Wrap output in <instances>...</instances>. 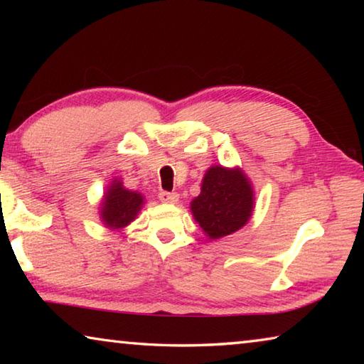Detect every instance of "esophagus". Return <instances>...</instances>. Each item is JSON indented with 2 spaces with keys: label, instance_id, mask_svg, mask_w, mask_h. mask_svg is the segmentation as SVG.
I'll return each instance as SVG.
<instances>
[{
  "label": "esophagus",
  "instance_id": "obj_1",
  "mask_svg": "<svg viewBox=\"0 0 364 364\" xmlns=\"http://www.w3.org/2000/svg\"><path fill=\"white\" fill-rule=\"evenodd\" d=\"M159 199L164 202V204H176L178 199H180V196L176 193H168V191H162V193H159Z\"/></svg>",
  "mask_w": 364,
  "mask_h": 364
}]
</instances>
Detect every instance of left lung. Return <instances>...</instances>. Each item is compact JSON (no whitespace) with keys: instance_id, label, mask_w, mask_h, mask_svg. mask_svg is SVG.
Returning <instances> with one entry per match:
<instances>
[{"instance_id":"obj_1","label":"left lung","mask_w":364,"mask_h":364,"mask_svg":"<svg viewBox=\"0 0 364 364\" xmlns=\"http://www.w3.org/2000/svg\"><path fill=\"white\" fill-rule=\"evenodd\" d=\"M254 194L241 170L212 167L202 181L200 194L191 202L197 223L208 237L220 239L242 228L252 215Z\"/></svg>"}]
</instances>
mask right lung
Masks as SVG:
<instances>
[{"instance_id":"obj_1","label":"right lung","mask_w":364,"mask_h":364,"mask_svg":"<svg viewBox=\"0 0 364 364\" xmlns=\"http://www.w3.org/2000/svg\"><path fill=\"white\" fill-rule=\"evenodd\" d=\"M102 220L110 228H123L134 220L143 205V197L134 191H128L122 183H114L102 202Z\"/></svg>"}]
</instances>
